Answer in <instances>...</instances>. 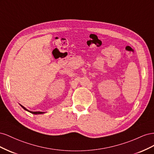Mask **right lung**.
I'll return each instance as SVG.
<instances>
[{
  "label": "right lung",
  "instance_id": "add662e5",
  "mask_svg": "<svg viewBox=\"0 0 154 154\" xmlns=\"http://www.w3.org/2000/svg\"><path fill=\"white\" fill-rule=\"evenodd\" d=\"M20 106H21L22 107V108L24 109L25 110L28 111V112H31V113H32V114H44V113H45V112H32V111H29V110H27V109H26L24 106H23L22 105H20Z\"/></svg>",
  "mask_w": 154,
  "mask_h": 154
}]
</instances>
